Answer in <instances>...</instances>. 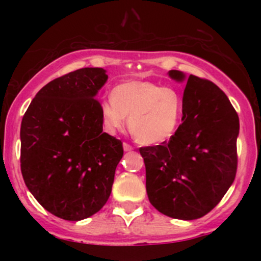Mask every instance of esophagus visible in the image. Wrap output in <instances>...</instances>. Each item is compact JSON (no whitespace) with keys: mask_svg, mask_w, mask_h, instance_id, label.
Instances as JSON below:
<instances>
[{"mask_svg":"<svg viewBox=\"0 0 261 261\" xmlns=\"http://www.w3.org/2000/svg\"><path fill=\"white\" fill-rule=\"evenodd\" d=\"M122 147H124L125 152H130V151H133V149H134L133 146L128 145V143H124V145H122Z\"/></svg>","mask_w":261,"mask_h":261,"instance_id":"obj_1","label":"esophagus"}]
</instances>
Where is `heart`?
I'll use <instances>...</instances> for the list:
<instances>
[{
	"mask_svg": "<svg viewBox=\"0 0 261 261\" xmlns=\"http://www.w3.org/2000/svg\"><path fill=\"white\" fill-rule=\"evenodd\" d=\"M104 130L114 134L128 127L142 145L169 140L180 125L182 98L176 89L149 81H127L115 86L112 98L100 103Z\"/></svg>",
	"mask_w": 261,
	"mask_h": 261,
	"instance_id": "obj_1",
	"label": "heart"
}]
</instances>
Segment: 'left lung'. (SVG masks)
I'll list each match as a JSON object with an SVG mask.
<instances>
[{"instance_id": "8db88e82", "label": "left lung", "mask_w": 261, "mask_h": 261, "mask_svg": "<svg viewBox=\"0 0 261 261\" xmlns=\"http://www.w3.org/2000/svg\"><path fill=\"white\" fill-rule=\"evenodd\" d=\"M168 76L187 82L182 124L168 142L140 148L146 190L161 214L196 220L208 214L234 181L239 118L215 83L178 70Z\"/></svg>"}]
</instances>
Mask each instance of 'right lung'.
I'll list each match as a JSON object with an SVG mask.
<instances>
[{"instance_id": "right-lung-1", "label": "right lung", "mask_w": 261, "mask_h": 261, "mask_svg": "<svg viewBox=\"0 0 261 261\" xmlns=\"http://www.w3.org/2000/svg\"><path fill=\"white\" fill-rule=\"evenodd\" d=\"M104 68L85 67L51 81L37 93L20 125V170L43 207L62 220L97 214L112 193L120 140L103 133L95 99Z\"/></svg>"}]
</instances>
